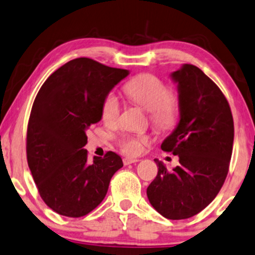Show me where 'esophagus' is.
Returning <instances> with one entry per match:
<instances>
[{"mask_svg":"<svg viewBox=\"0 0 255 255\" xmlns=\"http://www.w3.org/2000/svg\"><path fill=\"white\" fill-rule=\"evenodd\" d=\"M139 159L137 158H132V157H125L124 159H123V163H124V165H130V164H133V163H137Z\"/></svg>","mask_w":255,"mask_h":255,"instance_id":"34e87169","label":"esophagus"}]
</instances>
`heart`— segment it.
Instances as JSON below:
<instances>
[{
	"label": "heart",
	"instance_id": "b5f03b06",
	"mask_svg": "<svg viewBox=\"0 0 255 255\" xmlns=\"http://www.w3.org/2000/svg\"><path fill=\"white\" fill-rule=\"evenodd\" d=\"M127 96L150 111L151 119L158 128H171L177 122V108L171 99V91L158 78L151 74H142L133 78L124 87ZM121 103L116 93H109L102 106L103 119L108 123L116 122L118 118ZM150 138L145 134H124L119 139V147L128 155H139L149 145Z\"/></svg>",
	"mask_w": 255,
	"mask_h": 255
}]
</instances>
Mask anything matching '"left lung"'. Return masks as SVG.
I'll list each match as a JSON object with an SVG mask.
<instances>
[{
	"instance_id": "1",
	"label": "left lung",
	"mask_w": 255,
	"mask_h": 255,
	"mask_svg": "<svg viewBox=\"0 0 255 255\" xmlns=\"http://www.w3.org/2000/svg\"><path fill=\"white\" fill-rule=\"evenodd\" d=\"M177 85L180 121L162 150L178 156L180 165L158 172L146 189L151 206L170 220L199 214L215 199L228 174L234 123L224 93L199 67L184 64L170 74Z\"/></svg>"
}]
</instances>
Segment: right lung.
<instances>
[{
	"label": "right lung",
	"instance_id": "1",
	"mask_svg": "<svg viewBox=\"0 0 255 255\" xmlns=\"http://www.w3.org/2000/svg\"><path fill=\"white\" fill-rule=\"evenodd\" d=\"M128 73L78 58L41 86L28 122L27 161L40 196L58 214L80 218L92 212L123 166L112 151L90 163L84 146L86 131L103 117L104 99Z\"/></svg>",
	"mask_w": 255,
	"mask_h": 255
}]
</instances>
